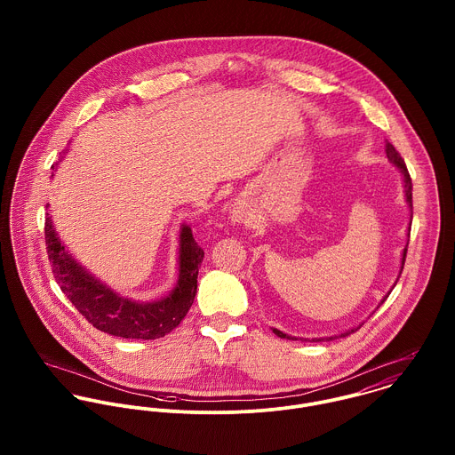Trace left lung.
I'll return each instance as SVG.
<instances>
[{"mask_svg": "<svg viewBox=\"0 0 455 455\" xmlns=\"http://www.w3.org/2000/svg\"><path fill=\"white\" fill-rule=\"evenodd\" d=\"M386 154H387V157H389L390 163L401 172V175H403V184H404V197H406V203H408V206L411 208V179H410V173H408V170H406V164H404V161L401 159V156H399V152L394 148V145L392 143H386ZM410 226H411V222H410ZM408 247V245H406ZM406 251L408 249H404L403 251V260H401V271H403V266H404V259H406ZM387 298V296H386ZM386 298L382 299V303L386 301ZM380 303V305H382ZM361 327V325H359ZM357 327V329H359ZM355 327L354 329H348V331H345V332H341L339 336H334V338H341V336H348L350 332H354V331H357ZM273 332L276 334V336H280V338H287V339H296L294 336H289V334H285V332H282V331H278V329H273ZM323 339H332V336L331 338H319L317 341H323Z\"/></svg>", "mask_w": 455, "mask_h": 455, "instance_id": "obj_1", "label": "left lung"}]
</instances>
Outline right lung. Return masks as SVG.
<instances>
[{
	"label": "right lung",
	"instance_id": "right-lung-1",
	"mask_svg": "<svg viewBox=\"0 0 455 455\" xmlns=\"http://www.w3.org/2000/svg\"><path fill=\"white\" fill-rule=\"evenodd\" d=\"M56 168V166H52ZM45 245L51 267L71 305L96 329L130 339H156L172 332L188 315L197 289V269L204 258L189 226H182L179 280L175 289L157 301L140 303L119 296L65 251L52 220L45 219Z\"/></svg>",
	"mask_w": 455,
	"mask_h": 455
}]
</instances>
